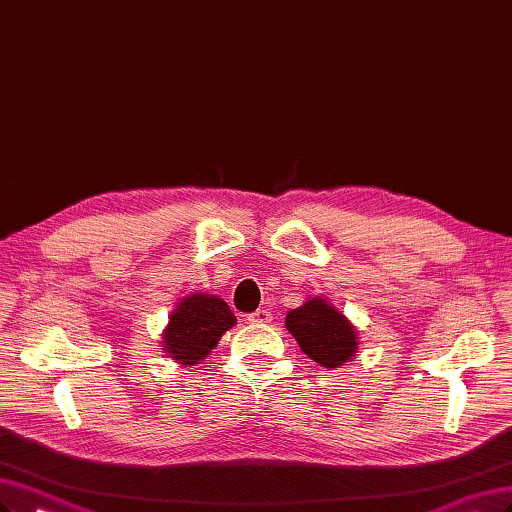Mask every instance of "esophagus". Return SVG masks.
I'll list each match as a JSON object with an SVG mask.
<instances>
[{"instance_id":"esophagus-1","label":"esophagus","mask_w":512,"mask_h":512,"mask_svg":"<svg viewBox=\"0 0 512 512\" xmlns=\"http://www.w3.org/2000/svg\"><path fill=\"white\" fill-rule=\"evenodd\" d=\"M273 320V313L269 309H258L248 315L250 324H269Z\"/></svg>"}]
</instances>
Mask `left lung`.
I'll return each instance as SVG.
<instances>
[{"mask_svg":"<svg viewBox=\"0 0 512 512\" xmlns=\"http://www.w3.org/2000/svg\"><path fill=\"white\" fill-rule=\"evenodd\" d=\"M286 328L305 354L326 368H341L358 349L356 330L322 298H313L286 315Z\"/></svg>","mask_w":512,"mask_h":512,"instance_id":"1","label":"left lung"}]
</instances>
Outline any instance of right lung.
<instances>
[{"label":"right lung","instance_id":"add662e5","mask_svg":"<svg viewBox=\"0 0 512 512\" xmlns=\"http://www.w3.org/2000/svg\"><path fill=\"white\" fill-rule=\"evenodd\" d=\"M235 322L237 317L222 298L192 294L169 317L163 334L165 351L182 364H199Z\"/></svg>","mask_w":512,"mask_h":512}]
</instances>
